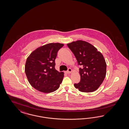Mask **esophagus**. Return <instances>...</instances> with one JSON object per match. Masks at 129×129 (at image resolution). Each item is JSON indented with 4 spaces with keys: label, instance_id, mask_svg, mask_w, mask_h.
<instances>
[{
    "label": "esophagus",
    "instance_id": "34e87169",
    "mask_svg": "<svg viewBox=\"0 0 129 129\" xmlns=\"http://www.w3.org/2000/svg\"><path fill=\"white\" fill-rule=\"evenodd\" d=\"M72 70L71 69L69 68L68 70L66 72V73L67 74H70V73H71L72 72Z\"/></svg>",
    "mask_w": 129,
    "mask_h": 129
}]
</instances>
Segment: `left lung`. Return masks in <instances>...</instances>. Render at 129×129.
Here are the masks:
<instances>
[{
    "label": "left lung",
    "instance_id": "8db88e82",
    "mask_svg": "<svg viewBox=\"0 0 129 129\" xmlns=\"http://www.w3.org/2000/svg\"><path fill=\"white\" fill-rule=\"evenodd\" d=\"M74 54L78 65L80 81L74 86L82 92L89 93L97 90L105 78L106 63L103 55L93 45L78 40L67 44Z\"/></svg>",
    "mask_w": 129,
    "mask_h": 129
}]
</instances>
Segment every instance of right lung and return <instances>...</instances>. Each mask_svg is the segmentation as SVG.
Returning <instances> with one entry per match:
<instances>
[{
    "instance_id": "obj_1",
    "label": "right lung",
    "mask_w": 129,
    "mask_h": 129,
    "mask_svg": "<svg viewBox=\"0 0 129 129\" xmlns=\"http://www.w3.org/2000/svg\"><path fill=\"white\" fill-rule=\"evenodd\" d=\"M62 43H50L33 51L26 59L25 73L34 88L49 93L57 90L62 81L64 73L55 68V60Z\"/></svg>"
}]
</instances>
